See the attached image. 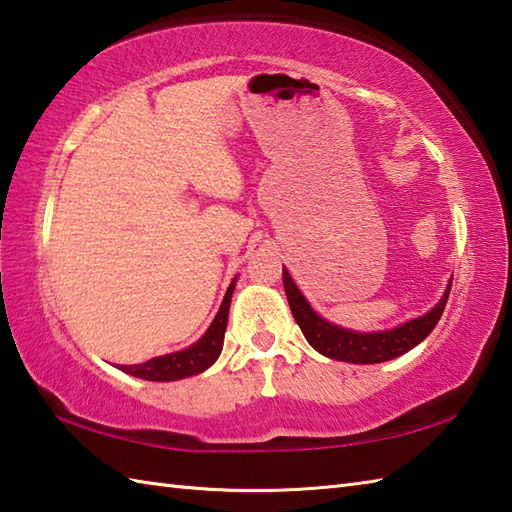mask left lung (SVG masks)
Wrapping results in <instances>:
<instances>
[{
	"instance_id": "obj_1",
	"label": "left lung",
	"mask_w": 512,
	"mask_h": 512,
	"mask_svg": "<svg viewBox=\"0 0 512 512\" xmlns=\"http://www.w3.org/2000/svg\"><path fill=\"white\" fill-rule=\"evenodd\" d=\"M284 288H286L292 317H295L303 336H306V341L314 347V350L323 356L334 358V361L372 365V363H385V361H391V358L402 356L405 352H409L411 347H416L420 341L427 339L431 330L438 325L444 306H447L451 281L447 290H444L442 299L427 314H422L418 319H411L407 323L398 325V328L385 330V332H354L325 321L312 310V306L306 301V297L301 295V290L297 288L295 281H292L286 268H284Z\"/></svg>"
}]
</instances>
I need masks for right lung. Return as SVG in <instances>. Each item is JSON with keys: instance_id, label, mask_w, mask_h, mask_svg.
<instances>
[{"instance_id": "add662e5", "label": "right lung", "mask_w": 512, "mask_h": 512, "mask_svg": "<svg viewBox=\"0 0 512 512\" xmlns=\"http://www.w3.org/2000/svg\"><path fill=\"white\" fill-rule=\"evenodd\" d=\"M235 281H237V277L231 281V286H228L224 301L220 306V312L215 314V319L209 325V330L204 332V336L198 343H193L191 347H187V350L165 354V356H156L147 363L121 365L123 372L132 374L136 378H143V380L169 383V380H180V378H187V376H195V374L204 372V369H209L222 352L226 321H228V308H231Z\"/></svg>"}]
</instances>
